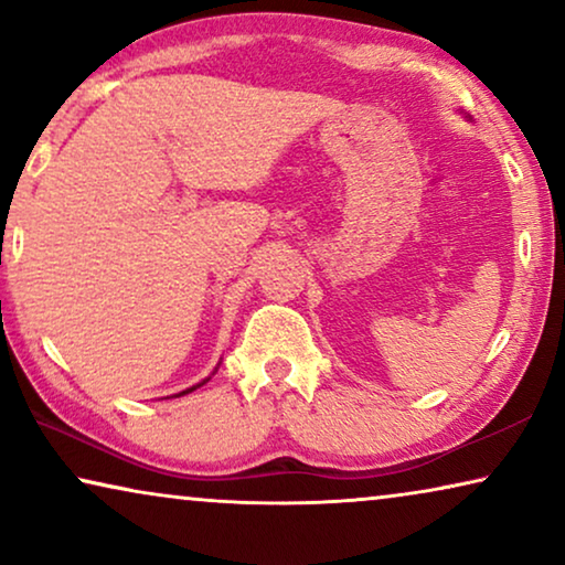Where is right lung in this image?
<instances>
[{"instance_id":"obj_1","label":"right lung","mask_w":565,"mask_h":565,"mask_svg":"<svg viewBox=\"0 0 565 565\" xmlns=\"http://www.w3.org/2000/svg\"><path fill=\"white\" fill-rule=\"evenodd\" d=\"M206 382H209V380H203L201 384H206ZM201 384H193V387H188V390H183V392H178V397H181V395H188V392H193L195 387H201Z\"/></svg>"}]
</instances>
